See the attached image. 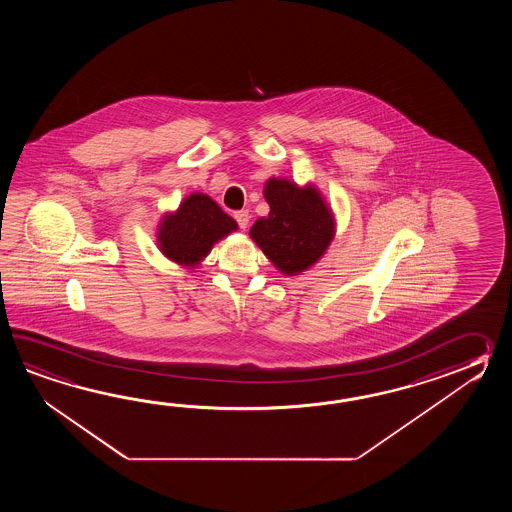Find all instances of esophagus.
<instances>
[{
    "mask_svg": "<svg viewBox=\"0 0 512 512\" xmlns=\"http://www.w3.org/2000/svg\"><path fill=\"white\" fill-rule=\"evenodd\" d=\"M234 219L238 221L240 229H247L249 227V221H251V214L247 210H240V212H234Z\"/></svg>",
    "mask_w": 512,
    "mask_h": 512,
    "instance_id": "34e87169",
    "label": "esophagus"
}]
</instances>
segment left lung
<instances>
[{
	"label": "left lung",
	"mask_w": 512,
	"mask_h": 512,
	"mask_svg": "<svg viewBox=\"0 0 512 512\" xmlns=\"http://www.w3.org/2000/svg\"><path fill=\"white\" fill-rule=\"evenodd\" d=\"M263 196L271 212L251 229V238L274 267L296 276L313 267L335 238V218L313 185L271 177Z\"/></svg>",
	"instance_id": "1"
}]
</instances>
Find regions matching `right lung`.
Here are the masks:
<instances>
[{
  "label": "right lung",
  "mask_w": 512,
  "mask_h": 512,
  "mask_svg": "<svg viewBox=\"0 0 512 512\" xmlns=\"http://www.w3.org/2000/svg\"><path fill=\"white\" fill-rule=\"evenodd\" d=\"M232 230H238V223L212 197L194 192L175 212L164 214L157 229V245L168 260L194 269L207 258L214 243Z\"/></svg>",
  "instance_id": "1"
}]
</instances>
